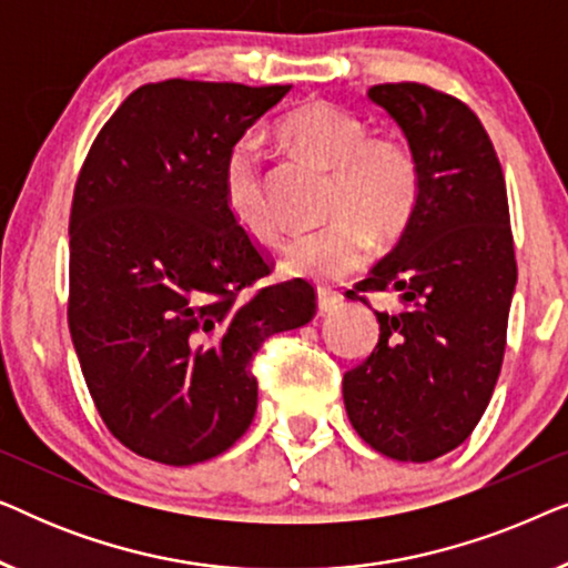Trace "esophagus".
I'll use <instances>...</instances> for the list:
<instances>
[{
    "mask_svg": "<svg viewBox=\"0 0 568 568\" xmlns=\"http://www.w3.org/2000/svg\"><path fill=\"white\" fill-rule=\"evenodd\" d=\"M341 305H344V294L317 290V310H321V313H333V310H338Z\"/></svg>",
    "mask_w": 568,
    "mask_h": 568,
    "instance_id": "obj_1",
    "label": "esophagus"
}]
</instances>
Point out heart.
<instances>
[{
  "instance_id": "1",
  "label": "heart",
  "mask_w": 568,
  "mask_h": 568,
  "mask_svg": "<svg viewBox=\"0 0 568 568\" xmlns=\"http://www.w3.org/2000/svg\"><path fill=\"white\" fill-rule=\"evenodd\" d=\"M284 150L328 170V227L284 245V274L331 284L364 263L372 240L387 243L408 227L422 196V165L406 139L369 134L359 115L310 100L276 123ZM224 204L237 227L258 243H276L282 222L268 196L263 154L253 142L232 146L222 173Z\"/></svg>"
}]
</instances>
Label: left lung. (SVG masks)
<instances>
[{
  "label": "left lung",
  "instance_id": "8db88e82",
  "mask_svg": "<svg viewBox=\"0 0 568 568\" xmlns=\"http://www.w3.org/2000/svg\"><path fill=\"white\" fill-rule=\"evenodd\" d=\"M367 95L416 152L422 196L352 292H395L403 310L375 313L379 341L344 375V403L369 447L426 463L470 437L499 379L517 284L507 185L484 123L457 98L418 82Z\"/></svg>",
  "mask_w": 568,
  "mask_h": 568
}]
</instances>
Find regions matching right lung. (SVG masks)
Returning <instances> with one entry per match:
<instances>
[{
  "mask_svg": "<svg viewBox=\"0 0 568 568\" xmlns=\"http://www.w3.org/2000/svg\"><path fill=\"white\" fill-rule=\"evenodd\" d=\"M292 84L165 80L123 100L90 146L69 216V333L98 414L165 465L222 455L258 406L251 362L315 315L302 278L271 274L224 204L245 131Z\"/></svg>",
  "mask_w": 568,
  "mask_h": 568,
  "instance_id": "add662e5",
  "label": "right lung"
}]
</instances>
